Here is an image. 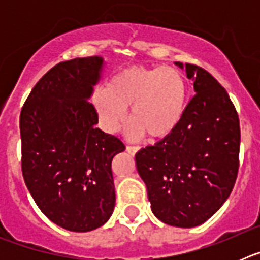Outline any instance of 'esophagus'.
Wrapping results in <instances>:
<instances>
[{
    "instance_id": "obj_1",
    "label": "esophagus",
    "mask_w": 260,
    "mask_h": 260,
    "mask_svg": "<svg viewBox=\"0 0 260 260\" xmlns=\"http://www.w3.org/2000/svg\"><path fill=\"white\" fill-rule=\"evenodd\" d=\"M126 151L128 153H132V155H135V153L139 151V147L138 146H126Z\"/></svg>"
}]
</instances>
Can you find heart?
Wrapping results in <instances>:
<instances>
[{"instance_id": "1", "label": "heart", "mask_w": 260, "mask_h": 260, "mask_svg": "<svg viewBox=\"0 0 260 260\" xmlns=\"http://www.w3.org/2000/svg\"><path fill=\"white\" fill-rule=\"evenodd\" d=\"M187 98V82L176 68L132 65L119 70L108 87L96 89L92 102L107 132H117L132 107L133 133L158 141L178 127Z\"/></svg>"}]
</instances>
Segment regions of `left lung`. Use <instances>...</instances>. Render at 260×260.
<instances>
[{
	"instance_id": "8db88e82",
	"label": "left lung",
	"mask_w": 260,
	"mask_h": 260,
	"mask_svg": "<svg viewBox=\"0 0 260 260\" xmlns=\"http://www.w3.org/2000/svg\"><path fill=\"white\" fill-rule=\"evenodd\" d=\"M177 66L183 69L181 62ZM195 95L178 127L135 155L151 210L178 228L207 221L231 195L240 167L238 113L224 87L203 68L186 63Z\"/></svg>"
}]
</instances>
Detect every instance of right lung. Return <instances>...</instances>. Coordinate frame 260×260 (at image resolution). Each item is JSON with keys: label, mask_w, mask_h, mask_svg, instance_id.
<instances>
[{"label": "right lung", "mask_w": 260, "mask_h": 260, "mask_svg": "<svg viewBox=\"0 0 260 260\" xmlns=\"http://www.w3.org/2000/svg\"><path fill=\"white\" fill-rule=\"evenodd\" d=\"M102 66L96 56L59 62L20 110L27 189L50 221L71 232L102 226L116 203L112 160L125 144L96 127L98 112L88 100Z\"/></svg>", "instance_id": "1"}]
</instances>
